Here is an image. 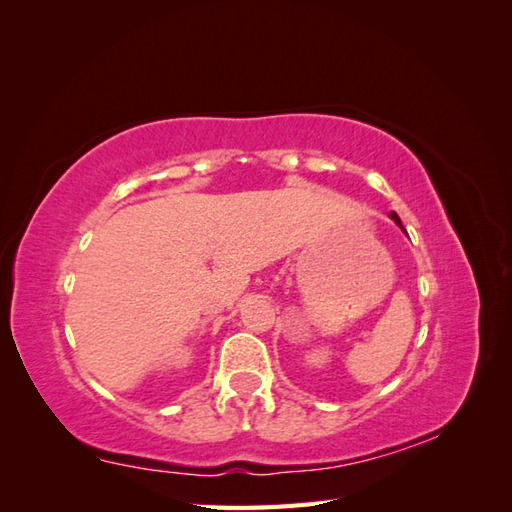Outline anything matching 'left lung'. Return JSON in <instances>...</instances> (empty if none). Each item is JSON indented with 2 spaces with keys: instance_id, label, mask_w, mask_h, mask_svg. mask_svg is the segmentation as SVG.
Wrapping results in <instances>:
<instances>
[{
  "instance_id": "8db88e82",
  "label": "left lung",
  "mask_w": 512,
  "mask_h": 512,
  "mask_svg": "<svg viewBox=\"0 0 512 512\" xmlns=\"http://www.w3.org/2000/svg\"><path fill=\"white\" fill-rule=\"evenodd\" d=\"M391 218L401 226V220H399V215H397V213H391ZM401 228H404V226H401Z\"/></svg>"
}]
</instances>
